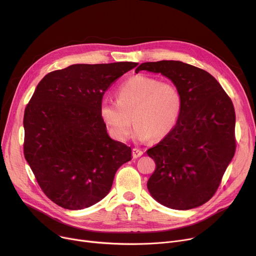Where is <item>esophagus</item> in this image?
Listing matches in <instances>:
<instances>
[{
	"label": "esophagus",
	"instance_id": "34e87169",
	"mask_svg": "<svg viewBox=\"0 0 256 256\" xmlns=\"http://www.w3.org/2000/svg\"><path fill=\"white\" fill-rule=\"evenodd\" d=\"M132 154L134 158H139V156H141L143 154V152L141 150H139V148H132Z\"/></svg>",
	"mask_w": 256,
	"mask_h": 256
}]
</instances>
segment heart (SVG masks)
Masks as SVG:
<instances>
[{
    "mask_svg": "<svg viewBox=\"0 0 256 256\" xmlns=\"http://www.w3.org/2000/svg\"><path fill=\"white\" fill-rule=\"evenodd\" d=\"M116 98L104 100L100 113L111 136L119 141L130 138L132 119L139 140L166 137L176 126L182 109V96L176 84L143 74L120 84Z\"/></svg>",
    "mask_w": 256,
    "mask_h": 256,
    "instance_id": "b5f03b06",
    "label": "heart"
}]
</instances>
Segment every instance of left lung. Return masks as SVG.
Wrapping results in <instances>:
<instances>
[{
	"instance_id": "1",
	"label": "left lung",
	"mask_w": 256,
	"mask_h": 256,
	"mask_svg": "<svg viewBox=\"0 0 256 256\" xmlns=\"http://www.w3.org/2000/svg\"><path fill=\"white\" fill-rule=\"evenodd\" d=\"M140 70L169 78L182 96L176 126L147 150L156 162L148 191L170 208L202 206L217 192L236 152L234 104L218 80L196 66L163 60L142 63Z\"/></svg>"
}]
</instances>
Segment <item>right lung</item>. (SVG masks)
I'll list each match as a JSON object with an SVG mask.
<instances>
[{"label": "right lung", "instance_id": "add662e5", "mask_svg": "<svg viewBox=\"0 0 256 256\" xmlns=\"http://www.w3.org/2000/svg\"><path fill=\"white\" fill-rule=\"evenodd\" d=\"M138 63L74 64L48 74L24 115V154L42 192L67 210L100 201L130 147L111 139L100 113L104 92Z\"/></svg>", "mask_w": 256, "mask_h": 256}]
</instances>
